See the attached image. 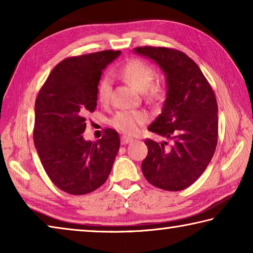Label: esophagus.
<instances>
[{
  "instance_id": "34e87169",
  "label": "esophagus",
  "mask_w": 253,
  "mask_h": 253,
  "mask_svg": "<svg viewBox=\"0 0 253 253\" xmlns=\"http://www.w3.org/2000/svg\"><path fill=\"white\" fill-rule=\"evenodd\" d=\"M131 142H132L131 137H128V136H123L122 137V144L123 145H126L128 143H131Z\"/></svg>"
}]
</instances>
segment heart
<instances>
[{"instance_id": "heart-1", "label": "heart", "mask_w": 253, "mask_h": 253, "mask_svg": "<svg viewBox=\"0 0 253 253\" xmlns=\"http://www.w3.org/2000/svg\"><path fill=\"white\" fill-rule=\"evenodd\" d=\"M122 78L139 91H145L146 96L157 99L163 93L160 84H152L155 71L146 62L139 59H131L122 67ZM111 95V79L108 76L101 77L97 84V98L100 102H107ZM148 121V114L142 110H121L111 118V125L117 130L131 135Z\"/></svg>"}]
</instances>
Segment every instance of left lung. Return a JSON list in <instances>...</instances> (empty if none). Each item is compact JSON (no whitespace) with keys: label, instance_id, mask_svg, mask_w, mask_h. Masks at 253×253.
<instances>
[{"label":"left lung","instance_id":"left-lung-1","mask_svg":"<svg viewBox=\"0 0 253 253\" xmlns=\"http://www.w3.org/2000/svg\"><path fill=\"white\" fill-rule=\"evenodd\" d=\"M137 54L157 63L166 76L162 114L148 130L173 140L146 139L148 154L142 163L145 178L165 191H182L203 174L217 143V104L199 66L182 51L164 46H138Z\"/></svg>","mask_w":253,"mask_h":253}]
</instances>
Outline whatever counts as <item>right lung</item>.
<instances>
[{
    "instance_id": "1",
    "label": "right lung",
    "mask_w": 253,
    "mask_h": 253,
    "mask_svg": "<svg viewBox=\"0 0 253 253\" xmlns=\"http://www.w3.org/2000/svg\"><path fill=\"white\" fill-rule=\"evenodd\" d=\"M119 54L105 50L62 60L37 97L34 145L51 181L69 194L83 195L100 187L121 146L118 132L111 128L97 142L83 136L84 116L97 107L102 70Z\"/></svg>"
}]
</instances>
